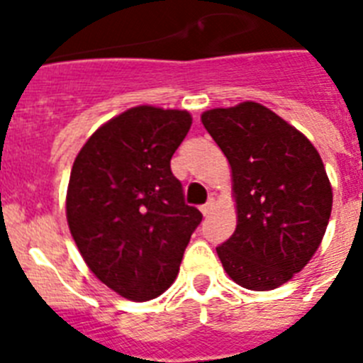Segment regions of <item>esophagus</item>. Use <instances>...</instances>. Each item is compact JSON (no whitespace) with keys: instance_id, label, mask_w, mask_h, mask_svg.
Wrapping results in <instances>:
<instances>
[{"instance_id":"esophagus-1","label":"esophagus","mask_w":363,"mask_h":363,"mask_svg":"<svg viewBox=\"0 0 363 363\" xmlns=\"http://www.w3.org/2000/svg\"><path fill=\"white\" fill-rule=\"evenodd\" d=\"M213 209H214V200H213V198H211V200L207 201V203L201 205V207H200V211H201V214H203V216H209V214L213 213Z\"/></svg>"}]
</instances>
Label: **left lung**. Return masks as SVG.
<instances>
[{"instance_id":"1","label":"left lung","mask_w":363,"mask_h":363,"mask_svg":"<svg viewBox=\"0 0 363 363\" xmlns=\"http://www.w3.org/2000/svg\"><path fill=\"white\" fill-rule=\"evenodd\" d=\"M201 123L229 162L236 201V230L216 247L218 258L245 289H277L309 264L331 218L322 158L300 130L256 101L205 111Z\"/></svg>"}]
</instances>
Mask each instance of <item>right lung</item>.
<instances>
[{
	"mask_svg": "<svg viewBox=\"0 0 363 363\" xmlns=\"http://www.w3.org/2000/svg\"><path fill=\"white\" fill-rule=\"evenodd\" d=\"M192 116L138 105L104 123L74 160L67 223L86 267L120 296L147 301L176 280L201 221L171 171Z\"/></svg>",
	"mask_w": 363,
	"mask_h": 363,
	"instance_id": "add662e5",
	"label": "right lung"
}]
</instances>
